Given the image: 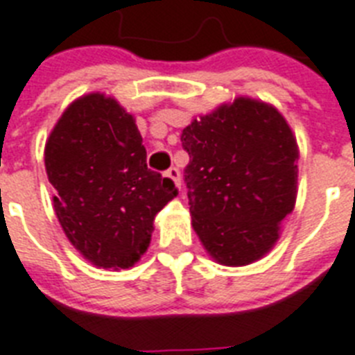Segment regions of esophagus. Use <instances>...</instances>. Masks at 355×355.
I'll list each match as a JSON object with an SVG mask.
<instances>
[{
  "mask_svg": "<svg viewBox=\"0 0 355 355\" xmlns=\"http://www.w3.org/2000/svg\"><path fill=\"white\" fill-rule=\"evenodd\" d=\"M164 178H168V180L172 181V183H174V185L178 187V189H180V185H181V174H180V170L175 168V166H172V168L166 170V172H164Z\"/></svg>",
  "mask_w": 355,
  "mask_h": 355,
  "instance_id": "esophagus-1",
  "label": "esophagus"
}]
</instances>
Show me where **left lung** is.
<instances>
[{
  "mask_svg": "<svg viewBox=\"0 0 355 355\" xmlns=\"http://www.w3.org/2000/svg\"><path fill=\"white\" fill-rule=\"evenodd\" d=\"M192 227L214 260L248 266L295 207L299 148L273 106L236 98L181 133Z\"/></svg>",
  "mask_w": 355,
  "mask_h": 355,
  "instance_id": "obj_1",
  "label": "left lung"
}]
</instances>
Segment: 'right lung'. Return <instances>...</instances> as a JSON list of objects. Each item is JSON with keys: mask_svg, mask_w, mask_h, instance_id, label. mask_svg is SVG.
<instances>
[{"mask_svg": "<svg viewBox=\"0 0 355 355\" xmlns=\"http://www.w3.org/2000/svg\"><path fill=\"white\" fill-rule=\"evenodd\" d=\"M45 170L65 236L98 268L137 262L155 214L178 196L168 178L148 168L132 115L101 93L62 113L45 144Z\"/></svg>", "mask_w": 355, "mask_h": 355, "instance_id": "obj_1", "label": "right lung"}]
</instances>
